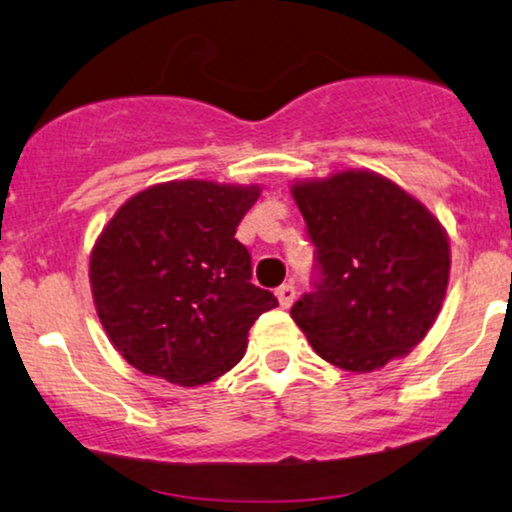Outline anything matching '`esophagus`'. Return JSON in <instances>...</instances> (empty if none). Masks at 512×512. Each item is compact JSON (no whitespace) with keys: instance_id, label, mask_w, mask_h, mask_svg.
Masks as SVG:
<instances>
[{"instance_id":"obj_1","label":"esophagus","mask_w":512,"mask_h":512,"mask_svg":"<svg viewBox=\"0 0 512 512\" xmlns=\"http://www.w3.org/2000/svg\"><path fill=\"white\" fill-rule=\"evenodd\" d=\"M276 297H278V304H281L283 309H290L292 302H295V285L283 283L281 288L276 290Z\"/></svg>"}]
</instances>
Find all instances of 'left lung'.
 I'll return each mask as SVG.
<instances>
[{
  "label": "left lung",
  "instance_id": "obj_1",
  "mask_svg": "<svg viewBox=\"0 0 512 512\" xmlns=\"http://www.w3.org/2000/svg\"><path fill=\"white\" fill-rule=\"evenodd\" d=\"M316 245V288L290 316L313 351L349 372L403 358L438 318L449 238L431 210L388 177L342 170L292 185Z\"/></svg>",
  "mask_w": 512,
  "mask_h": 512
}]
</instances>
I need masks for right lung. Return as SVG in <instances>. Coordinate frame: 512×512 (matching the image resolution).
<instances>
[{"label":"right lung","instance_id":"right-lung-1","mask_svg":"<svg viewBox=\"0 0 512 512\" xmlns=\"http://www.w3.org/2000/svg\"><path fill=\"white\" fill-rule=\"evenodd\" d=\"M257 185L173 180L131 196L91 250V292L109 342L135 370L208 384L243 358L248 330L278 306L250 283L234 234Z\"/></svg>","mask_w":512,"mask_h":512}]
</instances>
